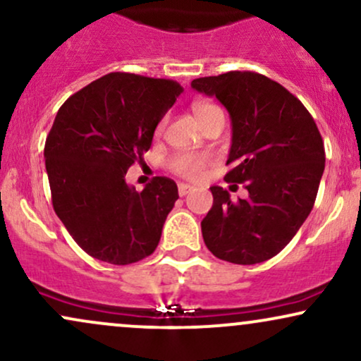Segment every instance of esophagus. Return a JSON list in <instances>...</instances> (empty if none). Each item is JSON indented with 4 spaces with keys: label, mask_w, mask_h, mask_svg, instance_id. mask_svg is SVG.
Segmentation results:
<instances>
[{
    "label": "esophagus",
    "mask_w": 361,
    "mask_h": 361,
    "mask_svg": "<svg viewBox=\"0 0 361 361\" xmlns=\"http://www.w3.org/2000/svg\"><path fill=\"white\" fill-rule=\"evenodd\" d=\"M193 190V186L186 185V183H180L178 185V193H180V197H185V195H188L190 192Z\"/></svg>",
    "instance_id": "34e87169"
}]
</instances>
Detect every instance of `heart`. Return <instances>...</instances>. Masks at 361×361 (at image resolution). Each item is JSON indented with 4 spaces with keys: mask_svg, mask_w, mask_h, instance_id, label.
Segmentation results:
<instances>
[{
    "mask_svg": "<svg viewBox=\"0 0 361 361\" xmlns=\"http://www.w3.org/2000/svg\"><path fill=\"white\" fill-rule=\"evenodd\" d=\"M215 110H221L219 106L212 105V103H197L193 106V114L197 117L198 122H202L207 115L214 114ZM163 128V123H161L157 130ZM210 157L207 154H198V152H180V154H175L169 159L168 166L173 173L176 175L188 178V180H200L204 176L205 168L209 166Z\"/></svg>",
    "mask_w": 361,
    "mask_h": 361,
    "instance_id": "heart-1",
    "label": "heart"
}]
</instances>
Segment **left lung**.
<instances>
[{
    "mask_svg": "<svg viewBox=\"0 0 361 361\" xmlns=\"http://www.w3.org/2000/svg\"><path fill=\"white\" fill-rule=\"evenodd\" d=\"M192 88L229 111L231 171L224 180L244 183L250 193L233 202L222 186H210L214 205L202 221L207 247L235 264L270 259L292 241L316 202L326 163L316 122L288 90L258 73L198 78Z\"/></svg>",
    "mask_w": 361,
    "mask_h": 361,
    "instance_id": "obj_1",
    "label": "left lung"
}]
</instances>
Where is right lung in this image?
Instances as JSON below:
<instances>
[{
	"label": "right lung",
	"instance_id": "add662e5",
	"mask_svg": "<svg viewBox=\"0 0 361 361\" xmlns=\"http://www.w3.org/2000/svg\"><path fill=\"white\" fill-rule=\"evenodd\" d=\"M180 82L110 73L74 93L57 111L44 157L57 217L81 250L111 264L152 255L178 200L171 178L135 192L127 169L152 144Z\"/></svg>",
	"mask_w": 361,
	"mask_h": 361
}]
</instances>
